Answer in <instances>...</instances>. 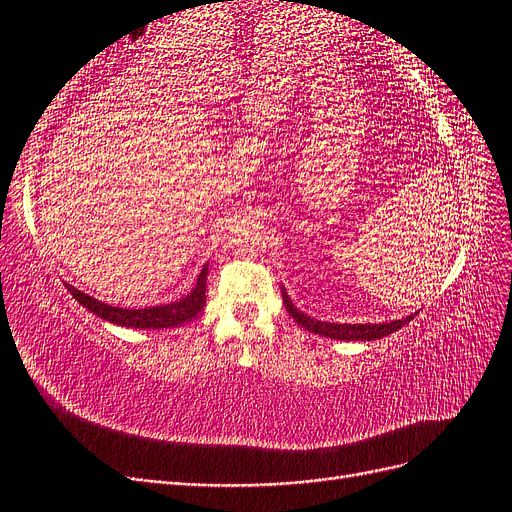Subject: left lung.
<instances>
[{"mask_svg": "<svg viewBox=\"0 0 512 512\" xmlns=\"http://www.w3.org/2000/svg\"><path fill=\"white\" fill-rule=\"evenodd\" d=\"M282 297H284V305L286 312L292 316V320H297V324L309 333H316L322 337H331V339H342V342H374V339H382L386 335L395 333L397 329L408 324L414 314L401 318V320H391V322H378V324H339V322H324L318 318H312L303 314L301 309L294 307V303L290 301L286 288L282 286Z\"/></svg>", "mask_w": 512, "mask_h": 512, "instance_id": "8db88e82", "label": "left lung"}]
</instances>
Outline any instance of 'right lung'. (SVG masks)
Wrapping results in <instances>:
<instances>
[{
  "label": "right lung",
  "instance_id": "1",
  "mask_svg": "<svg viewBox=\"0 0 512 512\" xmlns=\"http://www.w3.org/2000/svg\"><path fill=\"white\" fill-rule=\"evenodd\" d=\"M207 269H209V262H205L203 271L198 273L194 288L179 301L143 307V309L115 307V305H108L94 297H89L87 292L74 288L72 284H66V288L76 301H79L85 309H89L91 314H96L98 318L111 322V324H119V327H128V329H170V327H181V324L194 320L200 312H203L205 299H207V294H205L207 292Z\"/></svg>",
  "mask_w": 512,
  "mask_h": 512
}]
</instances>
